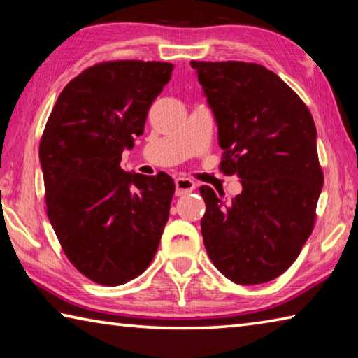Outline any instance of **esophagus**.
Masks as SVG:
<instances>
[{
  "instance_id": "esophagus-1",
  "label": "esophagus",
  "mask_w": 358,
  "mask_h": 358,
  "mask_svg": "<svg viewBox=\"0 0 358 358\" xmlns=\"http://www.w3.org/2000/svg\"><path fill=\"white\" fill-rule=\"evenodd\" d=\"M196 189V183L192 180L180 177L175 180V196H185V194Z\"/></svg>"
}]
</instances>
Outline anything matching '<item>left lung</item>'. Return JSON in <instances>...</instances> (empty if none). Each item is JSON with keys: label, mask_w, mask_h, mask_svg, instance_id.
Segmentation results:
<instances>
[{"label": "left lung", "mask_w": 358, "mask_h": 358, "mask_svg": "<svg viewBox=\"0 0 358 358\" xmlns=\"http://www.w3.org/2000/svg\"><path fill=\"white\" fill-rule=\"evenodd\" d=\"M217 124L221 171L237 175L232 201L201 186L211 262L250 286L282 275L313 232L324 186L316 124L275 72L256 63L191 62Z\"/></svg>", "instance_id": "obj_1"}]
</instances>
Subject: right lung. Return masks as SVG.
<instances>
[{
  "label": "right lung",
  "instance_id": "add662e5",
  "mask_svg": "<svg viewBox=\"0 0 358 358\" xmlns=\"http://www.w3.org/2000/svg\"><path fill=\"white\" fill-rule=\"evenodd\" d=\"M173 64L108 62L66 85L39 145L47 215L71 264L102 286L142 275L169 220L173 180L121 169Z\"/></svg>",
  "mask_w": 358,
  "mask_h": 358
}]
</instances>
